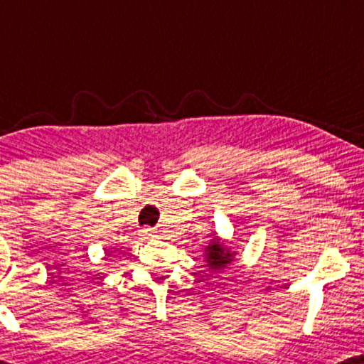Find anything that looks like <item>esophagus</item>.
<instances>
[{
  "label": "esophagus",
  "instance_id": "esophagus-1",
  "mask_svg": "<svg viewBox=\"0 0 364 364\" xmlns=\"http://www.w3.org/2000/svg\"><path fill=\"white\" fill-rule=\"evenodd\" d=\"M154 235V230L151 227H144L142 230H141V237L142 238H149V237H152Z\"/></svg>",
  "mask_w": 364,
  "mask_h": 364
}]
</instances>
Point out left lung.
<instances>
[{
	"label": "left lung",
	"mask_w": 364,
	"mask_h": 364,
	"mask_svg": "<svg viewBox=\"0 0 364 364\" xmlns=\"http://www.w3.org/2000/svg\"><path fill=\"white\" fill-rule=\"evenodd\" d=\"M233 255H235V253L230 252V248H228L220 238L213 237L205 247V262L208 270H223L228 263H232Z\"/></svg>",
	"instance_id": "8db88e82"
}]
</instances>
